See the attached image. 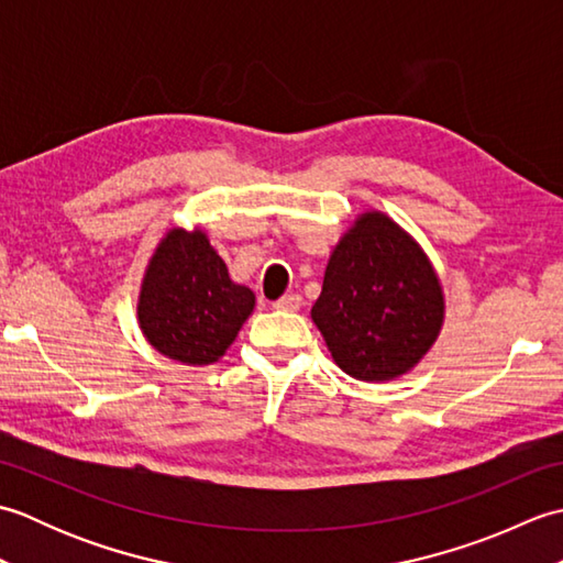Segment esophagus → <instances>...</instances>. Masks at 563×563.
<instances>
[{
    "label": "esophagus",
    "mask_w": 563,
    "mask_h": 563,
    "mask_svg": "<svg viewBox=\"0 0 563 563\" xmlns=\"http://www.w3.org/2000/svg\"><path fill=\"white\" fill-rule=\"evenodd\" d=\"M273 307H275V309H283V312H297V309L302 307V297L295 295V292L283 295L280 300L273 302Z\"/></svg>",
    "instance_id": "obj_1"
}]
</instances>
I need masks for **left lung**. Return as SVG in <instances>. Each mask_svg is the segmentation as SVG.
<instances>
[{
	"instance_id": "8db88e82",
	"label": "left lung",
	"mask_w": 563,
	"mask_h": 563,
	"mask_svg": "<svg viewBox=\"0 0 563 563\" xmlns=\"http://www.w3.org/2000/svg\"><path fill=\"white\" fill-rule=\"evenodd\" d=\"M445 302L423 249L382 212H365L333 249L312 319L331 357L363 382L394 379L435 343Z\"/></svg>"
}]
</instances>
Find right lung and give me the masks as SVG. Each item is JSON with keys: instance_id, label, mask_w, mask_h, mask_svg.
<instances>
[{"instance_id": "add662e5", "label": "right lung", "mask_w": 563, "mask_h": 563, "mask_svg": "<svg viewBox=\"0 0 563 563\" xmlns=\"http://www.w3.org/2000/svg\"><path fill=\"white\" fill-rule=\"evenodd\" d=\"M254 305V292L230 280L206 234L172 230L142 280L137 319L162 355L184 365H210L230 349Z\"/></svg>"}]
</instances>
